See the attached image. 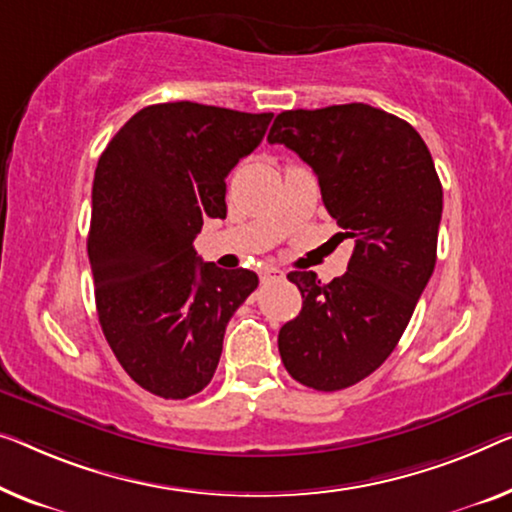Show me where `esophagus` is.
I'll return each instance as SVG.
<instances>
[{"label":"esophagus","instance_id":"1","mask_svg":"<svg viewBox=\"0 0 512 512\" xmlns=\"http://www.w3.org/2000/svg\"><path fill=\"white\" fill-rule=\"evenodd\" d=\"M282 278H285V271H280L278 266H264V269H262V282L282 280Z\"/></svg>","mask_w":512,"mask_h":512}]
</instances>
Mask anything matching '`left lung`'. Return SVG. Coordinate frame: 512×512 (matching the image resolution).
Listing matches in <instances>:
<instances>
[{
	"label": "left lung",
	"instance_id": "left-lung-1",
	"mask_svg": "<svg viewBox=\"0 0 512 512\" xmlns=\"http://www.w3.org/2000/svg\"><path fill=\"white\" fill-rule=\"evenodd\" d=\"M266 140L312 167L326 211L356 241L347 273L326 285L289 273L303 308L278 333L289 375L342 391L372 375L407 329L437 264L444 190L416 128L365 103L280 112Z\"/></svg>",
	"mask_w": 512,
	"mask_h": 512
}]
</instances>
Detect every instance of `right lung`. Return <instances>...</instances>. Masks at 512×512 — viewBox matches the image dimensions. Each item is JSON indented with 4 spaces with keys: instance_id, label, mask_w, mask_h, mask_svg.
I'll use <instances>...</instances> for the list:
<instances>
[{
    "instance_id": "add662e5",
    "label": "right lung",
    "mask_w": 512,
    "mask_h": 512,
    "mask_svg": "<svg viewBox=\"0 0 512 512\" xmlns=\"http://www.w3.org/2000/svg\"><path fill=\"white\" fill-rule=\"evenodd\" d=\"M273 119L190 101L158 103L119 128L98 158L87 253L98 322L121 368L165 400L200 393L225 326L257 273L218 269L193 241L225 218V177Z\"/></svg>"
}]
</instances>
